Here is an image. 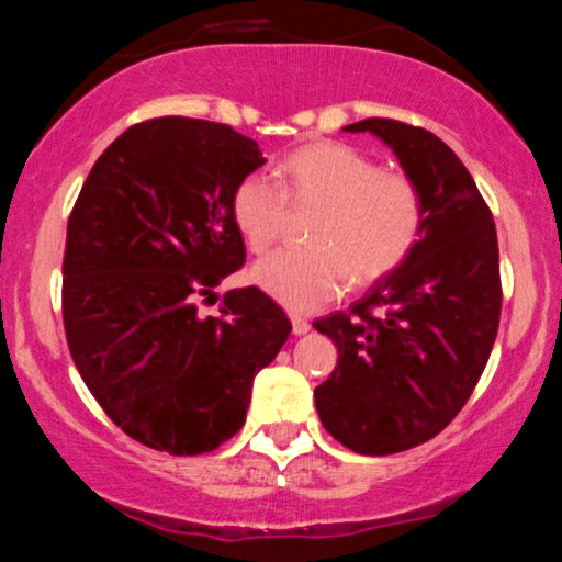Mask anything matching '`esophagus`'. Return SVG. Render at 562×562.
I'll return each mask as SVG.
<instances>
[{
  "label": "esophagus",
  "mask_w": 562,
  "mask_h": 562,
  "mask_svg": "<svg viewBox=\"0 0 562 562\" xmlns=\"http://www.w3.org/2000/svg\"><path fill=\"white\" fill-rule=\"evenodd\" d=\"M291 323H293V333L295 336H304V333H310V319L301 317V314H291Z\"/></svg>",
  "instance_id": "1"
}]
</instances>
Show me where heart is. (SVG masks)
Masks as SVG:
<instances>
[{
  "label": "heart",
  "mask_w": 562,
  "mask_h": 562,
  "mask_svg": "<svg viewBox=\"0 0 562 562\" xmlns=\"http://www.w3.org/2000/svg\"><path fill=\"white\" fill-rule=\"evenodd\" d=\"M291 202L323 205L310 229L314 245L271 252L252 269V280L295 312L325 306L351 277L371 285L403 267L427 218L411 176L381 170L379 159L341 140L291 151L280 165V181L250 172L234 187L232 218L252 252H267L285 234Z\"/></svg>",
  "instance_id": "b5f03b06"
}]
</instances>
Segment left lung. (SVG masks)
Here are the masks:
<instances>
[{"label":"left lung","instance_id":"1","mask_svg":"<svg viewBox=\"0 0 562 562\" xmlns=\"http://www.w3.org/2000/svg\"><path fill=\"white\" fill-rule=\"evenodd\" d=\"M344 131L379 135L427 205L408 261L314 323L338 347L336 371L314 390L319 422L349 451L390 456L440 435L485 371L502 314L496 224L435 133L381 116Z\"/></svg>","mask_w":562,"mask_h":562}]
</instances>
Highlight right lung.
Here are the masks:
<instances>
[{"instance_id":"obj_1","label":"right lung","mask_w":562,"mask_h":562,"mask_svg":"<svg viewBox=\"0 0 562 562\" xmlns=\"http://www.w3.org/2000/svg\"><path fill=\"white\" fill-rule=\"evenodd\" d=\"M267 159L248 135L189 116L127 127L92 165L66 229L64 328L106 416L154 451L196 456L237 435L252 379L291 336L258 288L196 301L245 263L234 187Z\"/></svg>"}]
</instances>
